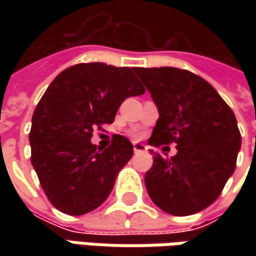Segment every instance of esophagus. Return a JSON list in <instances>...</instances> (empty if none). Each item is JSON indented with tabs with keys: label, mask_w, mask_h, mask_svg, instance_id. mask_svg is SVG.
Masks as SVG:
<instances>
[{
	"label": "esophagus",
	"mask_w": 256,
	"mask_h": 256,
	"mask_svg": "<svg viewBox=\"0 0 256 256\" xmlns=\"http://www.w3.org/2000/svg\"><path fill=\"white\" fill-rule=\"evenodd\" d=\"M148 150V146L142 142H134V152L140 154V152H145Z\"/></svg>",
	"instance_id": "esophagus-1"
}]
</instances>
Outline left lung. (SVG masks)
Instances as JSON below:
<instances>
[{"label": "left lung", "mask_w": 256, "mask_h": 256, "mask_svg": "<svg viewBox=\"0 0 256 256\" xmlns=\"http://www.w3.org/2000/svg\"><path fill=\"white\" fill-rule=\"evenodd\" d=\"M134 71L160 114L148 144L175 142L178 150L170 160L154 154L152 168L145 174L150 198L176 216L205 210L236 166L241 134L235 115L210 82L190 71L172 66Z\"/></svg>", "instance_id": "1"}]
</instances>
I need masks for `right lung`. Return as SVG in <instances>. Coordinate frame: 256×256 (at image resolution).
I'll return each mask as SVG.
<instances>
[{
  "label": "right lung",
  "mask_w": 256,
  "mask_h": 256,
  "mask_svg": "<svg viewBox=\"0 0 256 256\" xmlns=\"http://www.w3.org/2000/svg\"><path fill=\"white\" fill-rule=\"evenodd\" d=\"M144 92L128 66L76 64L55 76L35 108L30 145L31 164L56 210L84 215L108 198L134 146L114 135L111 146L96 150L94 130L114 122L120 105Z\"/></svg>",
  "instance_id": "obj_1"
}]
</instances>
